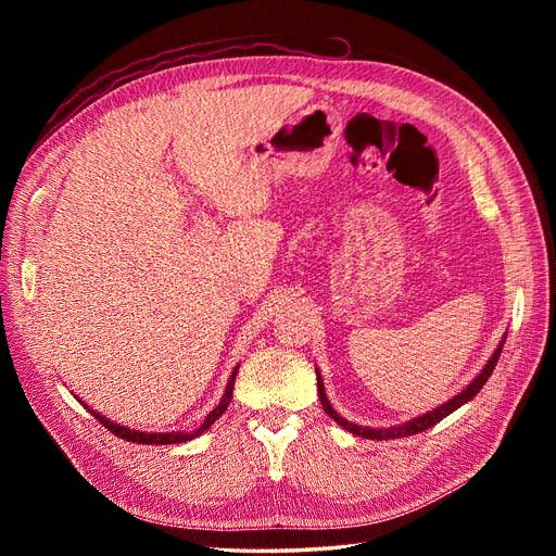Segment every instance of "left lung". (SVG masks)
I'll list each match as a JSON object with an SVG mask.
<instances>
[{"label": "left lung", "instance_id": "8db88e82", "mask_svg": "<svg viewBox=\"0 0 556 556\" xmlns=\"http://www.w3.org/2000/svg\"><path fill=\"white\" fill-rule=\"evenodd\" d=\"M501 348H503V345L496 348L492 359L486 362V366L482 368V374H480L473 382H470V384L466 387V390H462L457 396L450 399L447 403H443L441 408H435V410H431V413H427V415H422V417H415V419H410V422L401 425V427H392V429H368V427H359V425L348 422V419H343L339 413H336V410L329 406L327 394H325V384H323V380H319V374H317V394H319V403H323V408H325V413H327L329 417H333L336 422H339L341 427H345L348 431H352L355 435H364V439H371V441L403 439V435H413V433H419V431H427V429L433 427L435 422H441V419L447 417L452 410H457L459 406H464V403H466L468 399H473V396L482 390V384L486 382V378L492 376L494 366H496V362H498V357H501Z\"/></svg>", "mask_w": 556, "mask_h": 556}]
</instances>
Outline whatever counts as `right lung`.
<instances>
[{
  "label": "right lung",
  "mask_w": 556,
  "mask_h": 556,
  "mask_svg": "<svg viewBox=\"0 0 556 556\" xmlns=\"http://www.w3.org/2000/svg\"><path fill=\"white\" fill-rule=\"evenodd\" d=\"M237 371L239 368H233V374H231V378H229V382H227V390H225V396H223V401L217 403V406L208 413V417L204 419V425H201L197 431H192V433H141V431H129V429H125V427H121V425H115V422H111V419H106V417H102L99 413H92L99 422H102L111 433H115L117 439H125V441H131V443H146V445H172V443H182V441H190V439H194V435H199L201 431H206L217 417H220L225 410H227V406H229V401H231V392H233V378H237Z\"/></svg>",
  "instance_id": "obj_1"
}]
</instances>
